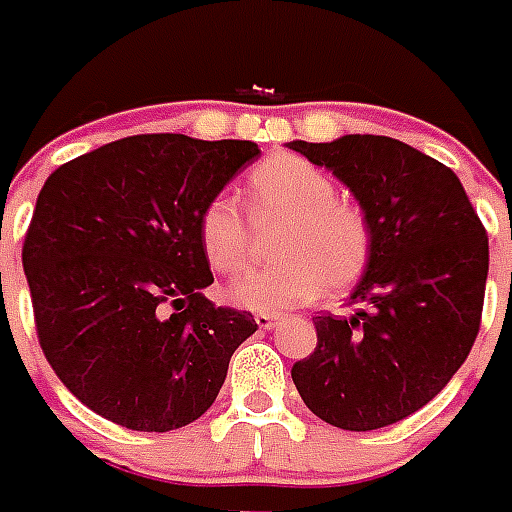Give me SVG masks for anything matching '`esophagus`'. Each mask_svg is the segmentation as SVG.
I'll use <instances>...</instances> for the list:
<instances>
[{
  "instance_id": "1",
  "label": "esophagus",
  "mask_w": 512,
  "mask_h": 512,
  "mask_svg": "<svg viewBox=\"0 0 512 512\" xmlns=\"http://www.w3.org/2000/svg\"><path fill=\"white\" fill-rule=\"evenodd\" d=\"M255 321L260 329H273L281 321V313H257Z\"/></svg>"
}]
</instances>
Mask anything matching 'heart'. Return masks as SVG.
<instances>
[{
    "label": "heart",
    "instance_id": "1",
    "mask_svg": "<svg viewBox=\"0 0 512 512\" xmlns=\"http://www.w3.org/2000/svg\"><path fill=\"white\" fill-rule=\"evenodd\" d=\"M335 180L295 154H273L247 175V207L257 228H276L279 263L247 273L231 287L233 303L273 311L311 303L324 289L342 292L364 273L372 233L356 204L335 196ZM199 244L209 268L236 276L252 263L257 231L239 201L215 193L199 212Z\"/></svg>",
    "mask_w": 512,
    "mask_h": 512
}]
</instances>
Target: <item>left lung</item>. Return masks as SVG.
<instances>
[{"label":"left lung","instance_id":"left-lung-1","mask_svg":"<svg viewBox=\"0 0 512 512\" xmlns=\"http://www.w3.org/2000/svg\"><path fill=\"white\" fill-rule=\"evenodd\" d=\"M329 167L364 209L372 249L348 305L316 316V348L292 380L342 430L406 420L446 388L478 337L489 236L449 167L385 135L289 143Z\"/></svg>","mask_w":512,"mask_h":512}]
</instances>
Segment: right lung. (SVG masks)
I'll return each mask as SVG.
<instances>
[{
  "instance_id": "obj_1",
  "label": "right lung",
  "mask_w": 512,
  "mask_h": 512,
  "mask_svg": "<svg viewBox=\"0 0 512 512\" xmlns=\"http://www.w3.org/2000/svg\"><path fill=\"white\" fill-rule=\"evenodd\" d=\"M252 140L132 135L52 172L23 239L36 337L84 406L130 430L199 420L255 316L201 295L199 212Z\"/></svg>"
}]
</instances>
